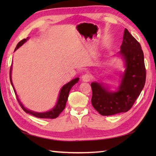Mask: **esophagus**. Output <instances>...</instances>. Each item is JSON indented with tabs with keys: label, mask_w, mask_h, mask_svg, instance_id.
Returning <instances> with one entry per match:
<instances>
[{
	"label": "esophagus",
	"mask_w": 156,
	"mask_h": 156,
	"mask_svg": "<svg viewBox=\"0 0 156 156\" xmlns=\"http://www.w3.org/2000/svg\"><path fill=\"white\" fill-rule=\"evenodd\" d=\"M92 78V76L90 74H88V73H87V74H84L83 76H82V80L84 82H89L90 81Z\"/></svg>",
	"instance_id": "34e87169"
}]
</instances>
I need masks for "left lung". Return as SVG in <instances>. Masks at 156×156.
<instances>
[{"instance_id":"8db88e82","label":"left lung","mask_w":156,"mask_h":156,"mask_svg":"<svg viewBox=\"0 0 156 156\" xmlns=\"http://www.w3.org/2000/svg\"><path fill=\"white\" fill-rule=\"evenodd\" d=\"M120 54L125 59L126 70L117 92H109L98 82L91 84L92 105L103 116L127 112L133 107L144 88L146 79L144 55L141 45L125 29Z\"/></svg>"}]
</instances>
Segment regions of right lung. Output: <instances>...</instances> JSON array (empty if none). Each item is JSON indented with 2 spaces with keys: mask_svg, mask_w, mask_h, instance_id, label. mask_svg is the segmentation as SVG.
<instances>
[{
  "mask_svg": "<svg viewBox=\"0 0 156 156\" xmlns=\"http://www.w3.org/2000/svg\"><path fill=\"white\" fill-rule=\"evenodd\" d=\"M27 38L23 39L21 41H20L18 43V44L16 45L15 51L16 49L19 48L20 46L24 44V43L27 41ZM11 68H12V66H11V68H10V81H11V83L12 84L13 90H14L15 95L16 96V99H17V101L19 102V104L23 108V110L25 112L34 115V116H35V117H37V118H41V119H48H48H55V118L58 117L59 115L63 111H64V109L66 107V102H67V100H68L69 90H70V89L72 88L73 86L77 83L78 80H79L78 78H76L75 79H74V80H72L69 82H68V84H66L62 88L61 90H60V93H59L57 105H55V107L53 108L51 111H49L48 112H33L31 111L28 110V109H27V108H25L21 104V102H20V101L19 100L18 97H17V95H16V91L15 90V88H14V87H13L12 80H11Z\"/></svg>",
  "mask_w": 156,
  "mask_h": 156,
  "instance_id": "right-lung-1",
  "label": "right lung"
}]
</instances>
